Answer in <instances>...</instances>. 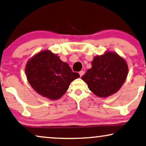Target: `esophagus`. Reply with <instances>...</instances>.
Masks as SVG:
<instances>
[{"instance_id":"esophagus-1","label":"esophagus","mask_w":146,"mask_h":146,"mask_svg":"<svg viewBox=\"0 0 146 146\" xmlns=\"http://www.w3.org/2000/svg\"><path fill=\"white\" fill-rule=\"evenodd\" d=\"M84 73H85V71H80V72H79V75H80V77H82V76L84 75Z\"/></svg>"}]
</instances>
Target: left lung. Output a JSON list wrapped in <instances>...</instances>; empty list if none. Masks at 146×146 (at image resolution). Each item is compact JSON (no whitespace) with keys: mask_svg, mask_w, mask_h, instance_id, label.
Listing matches in <instances>:
<instances>
[{"mask_svg":"<svg viewBox=\"0 0 146 146\" xmlns=\"http://www.w3.org/2000/svg\"><path fill=\"white\" fill-rule=\"evenodd\" d=\"M127 75L128 66L125 60L116 53L108 52L94 57L92 67L81 79L95 95L106 98L120 89Z\"/></svg>","mask_w":146,"mask_h":146,"instance_id":"obj_1","label":"left lung"}]
</instances>
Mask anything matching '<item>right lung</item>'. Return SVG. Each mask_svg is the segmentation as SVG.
<instances>
[{"label":"right lung","instance_id":"add662e5","mask_svg":"<svg viewBox=\"0 0 146 146\" xmlns=\"http://www.w3.org/2000/svg\"><path fill=\"white\" fill-rule=\"evenodd\" d=\"M25 73L32 88L50 100L60 98L71 82L80 77L67 63L49 50L40 52L28 61Z\"/></svg>","mask_w":146,"mask_h":146}]
</instances>
